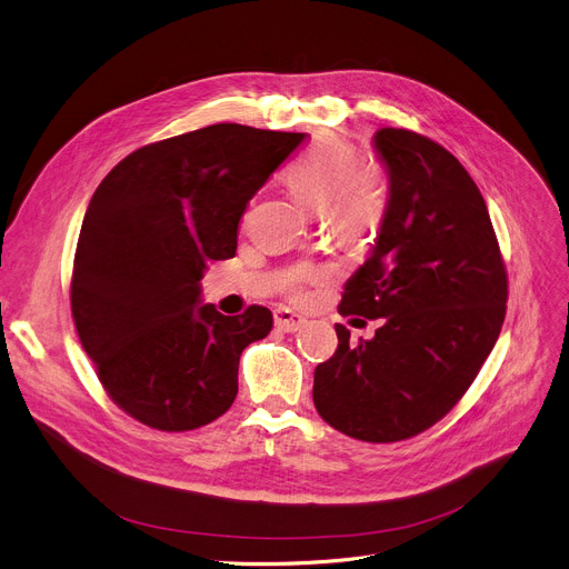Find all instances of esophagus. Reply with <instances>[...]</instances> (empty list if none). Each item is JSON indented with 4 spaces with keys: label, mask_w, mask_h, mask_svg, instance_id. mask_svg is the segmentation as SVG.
Here are the masks:
<instances>
[{
    "label": "esophagus",
    "mask_w": 569,
    "mask_h": 569,
    "mask_svg": "<svg viewBox=\"0 0 569 569\" xmlns=\"http://www.w3.org/2000/svg\"><path fill=\"white\" fill-rule=\"evenodd\" d=\"M273 319H276V326H278L280 330H284V332H296V330H300V328H303V326L308 323L306 317H300V315H296V312H291V310H287V308L276 310V312H273Z\"/></svg>",
    "instance_id": "esophagus-1"
}]
</instances>
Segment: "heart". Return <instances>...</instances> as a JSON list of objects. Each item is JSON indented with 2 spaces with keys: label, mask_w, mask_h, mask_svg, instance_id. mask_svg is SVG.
Instances as JSON below:
<instances>
[{
  "label": "heart",
  "mask_w": 569,
  "mask_h": 569,
  "mask_svg": "<svg viewBox=\"0 0 569 569\" xmlns=\"http://www.w3.org/2000/svg\"><path fill=\"white\" fill-rule=\"evenodd\" d=\"M284 179L298 202L323 213L328 229L347 243L372 239L386 220V167L379 160H358L353 144L342 138H319L289 164Z\"/></svg>",
  "instance_id": "1"
}]
</instances>
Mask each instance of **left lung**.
<instances>
[{
	"instance_id": "1",
	"label": "left lung",
	"mask_w": 569,
	"mask_h": 569,
	"mask_svg": "<svg viewBox=\"0 0 569 569\" xmlns=\"http://www.w3.org/2000/svg\"><path fill=\"white\" fill-rule=\"evenodd\" d=\"M390 204L340 315L381 319L372 340L317 365L319 416L351 439L395 443L439 422L469 390L506 319L508 273L476 181L441 144L381 128Z\"/></svg>"
}]
</instances>
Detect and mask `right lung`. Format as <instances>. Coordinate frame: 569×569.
<instances>
[{
  "label": "right lung",
  "mask_w": 569,
  "mask_h": 569,
  "mask_svg": "<svg viewBox=\"0 0 569 569\" xmlns=\"http://www.w3.org/2000/svg\"><path fill=\"white\" fill-rule=\"evenodd\" d=\"M306 132L216 123L126 156L96 188L73 261L71 312L98 381L130 418L188 431L239 392V360L269 308L199 305L207 263L237 254L254 192Z\"/></svg>",
  "instance_id": "right-lung-1"
}]
</instances>
